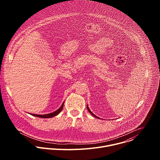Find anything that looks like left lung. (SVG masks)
Returning <instances> with one entry per match:
<instances>
[{"label": "left lung", "instance_id": "8db88e82", "mask_svg": "<svg viewBox=\"0 0 160 160\" xmlns=\"http://www.w3.org/2000/svg\"><path fill=\"white\" fill-rule=\"evenodd\" d=\"M87 109H88V111H89V112H90V114H91V115H93V116H94V117H96V118H98V117H96V115H94V114H93V113H92V111H90V109H89V108H88V106H87Z\"/></svg>", "mask_w": 160, "mask_h": 160}]
</instances>
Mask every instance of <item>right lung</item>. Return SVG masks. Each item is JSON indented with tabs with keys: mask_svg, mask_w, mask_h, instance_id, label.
I'll return each instance as SVG.
<instances>
[{
	"mask_svg": "<svg viewBox=\"0 0 160 160\" xmlns=\"http://www.w3.org/2000/svg\"><path fill=\"white\" fill-rule=\"evenodd\" d=\"M63 105H64V102L62 104L61 106L58 109L56 110V111L54 112H52L51 113H49V114H47V115H35V114H32V115L33 116H35V117H39V118H52V117H54L56 115H58V114L61 111L62 108H63Z\"/></svg>",
	"mask_w": 160,
	"mask_h": 160,
	"instance_id": "add662e5",
	"label": "right lung"
}]
</instances>
